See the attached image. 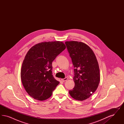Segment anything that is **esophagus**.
<instances>
[{"label":"esophagus","instance_id":"esophagus-1","mask_svg":"<svg viewBox=\"0 0 124 124\" xmlns=\"http://www.w3.org/2000/svg\"><path fill=\"white\" fill-rule=\"evenodd\" d=\"M67 79H68L67 78H62V79H61V80H62L63 82H65V81H66Z\"/></svg>","mask_w":124,"mask_h":124}]
</instances>
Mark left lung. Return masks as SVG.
I'll use <instances>...</instances> for the list:
<instances>
[{"mask_svg":"<svg viewBox=\"0 0 124 124\" xmlns=\"http://www.w3.org/2000/svg\"><path fill=\"white\" fill-rule=\"evenodd\" d=\"M65 44L74 67L75 86L69 93L76 100H86L96 91L100 81L97 59L92 49L83 42L66 41Z\"/></svg>","mask_w":124,"mask_h":124,"instance_id":"8db88e82","label":"left lung"}]
</instances>
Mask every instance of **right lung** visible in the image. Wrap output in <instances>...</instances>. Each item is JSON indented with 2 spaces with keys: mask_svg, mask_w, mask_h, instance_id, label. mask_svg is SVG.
Instances as JSON below:
<instances>
[{
  "mask_svg": "<svg viewBox=\"0 0 124 124\" xmlns=\"http://www.w3.org/2000/svg\"><path fill=\"white\" fill-rule=\"evenodd\" d=\"M65 48L62 42H45L28 51L22 65L21 78L31 97L43 101L52 96L59 83L53 75L52 62Z\"/></svg>",
  "mask_w": 124,
  "mask_h": 124,
  "instance_id": "right-lung-1",
  "label": "right lung"
}]
</instances>
